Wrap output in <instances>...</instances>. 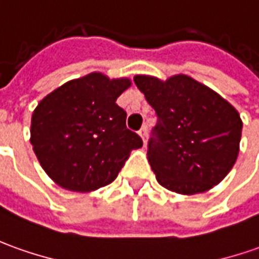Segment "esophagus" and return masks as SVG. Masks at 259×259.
I'll return each mask as SVG.
<instances>
[{"instance_id":"esophagus-1","label":"esophagus","mask_w":259,"mask_h":259,"mask_svg":"<svg viewBox=\"0 0 259 259\" xmlns=\"http://www.w3.org/2000/svg\"><path fill=\"white\" fill-rule=\"evenodd\" d=\"M139 135H140V137L143 139L144 144H146V142H147V127H146V126L142 127V129L139 130Z\"/></svg>"}]
</instances>
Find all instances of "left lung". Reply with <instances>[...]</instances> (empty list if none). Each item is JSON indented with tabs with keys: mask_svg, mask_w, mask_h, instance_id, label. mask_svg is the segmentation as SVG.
Instances as JSON below:
<instances>
[{
	"mask_svg": "<svg viewBox=\"0 0 259 259\" xmlns=\"http://www.w3.org/2000/svg\"><path fill=\"white\" fill-rule=\"evenodd\" d=\"M135 83L157 115L147 159L157 181L179 194L210 190L230 173L238 156V112L210 88L190 76L161 82L137 75Z\"/></svg>",
	"mask_w": 259,
	"mask_h": 259,
	"instance_id": "obj_1",
	"label": "left lung"
}]
</instances>
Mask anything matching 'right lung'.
I'll return each instance as SVG.
<instances>
[{"instance_id": "add662e5", "label": "right lung", "mask_w": 259, "mask_h": 259, "mask_svg": "<svg viewBox=\"0 0 259 259\" xmlns=\"http://www.w3.org/2000/svg\"><path fill=\"white\" fill-rule=\"evenodd\" d=\"M129 79L89 73L70 80L38 103L31 120V144L42 168L61 187L92 191L110 184L143 146L126 127L116 99Z\"/></svg>"}]
</instances>
